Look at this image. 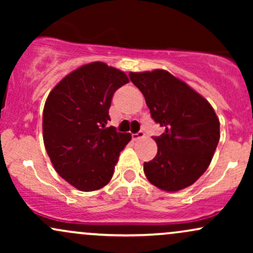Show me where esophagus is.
Returning <instances> with one entry per match:
<instances>
[{
  "instance_id": "obj_1",
  "label": "esophagus",
  "mask_w": 253,
  "mask_h": 253,
  "mask_svg": "<svg viewBox=\"0 0 253 253\" xmlns=\"http://www.w3.org/2000/svg\"><path fill=\"white\" fill-rule=\"evenodd\" d=\"M144 136H145L144 130H139L138 133H133L132 139H133V140H139V139H143Z\"/></svg>"
}]
</instances>
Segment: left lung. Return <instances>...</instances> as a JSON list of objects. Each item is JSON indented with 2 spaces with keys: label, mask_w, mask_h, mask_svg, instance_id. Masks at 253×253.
<instances>
[{
  "label": "left lung",
  "mask_w": 253,
  "mask_h": 253,
  "mask_svg": "<svg viewBox=\"0 0 253 253\" xmlns=\"http://www.w3.org/2000/svg\"><path fill=\"white\" fill-rule=\"evenodd\" d=\"M129 78L143 92L151 117L165 128L153 136L158 151L144 163L145 175L170 193L189 187L210 167L219 143L220 123L213 107L165 70L129 72Z\"/></svg>",
  "instance_id": "left-lung-1"
}]
</instances>
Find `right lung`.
I'll list each match as a JSON object with an SVG mask.
<instances>
[{
  "mask_svg": "<svg viewBox=\"0 0 253 253\" xmlns=\"http://www.w3.org/2000/svg\"><path fill=\"white\" fill-rule=\"evenodd\" d=\"M126 83L125 72L94 62L64 77L46 100L45 149L59 176L78 190L108 184L120 152L132 138L107 127L113 95Z\"/></svg>",
  "mask_w": 253,
  "mask_h": 253,
  "instance_id": "1",
  "label": "right lung"
}]
</instances>
